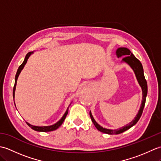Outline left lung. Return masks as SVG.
I'll return each instance as SVG.
<instances>
[{
  "label": "left lung",
  "instance_id": "1",
  "mask_svg": "<svg viewBox=\"0 0 161 161\" xmlns=\"http://www.w3.org/2000/svg\"><path fill=\"white\" fill-rule=\"evenodd\" d=\"M115 54H116V56L118 57H124L122 60V62H125L126 64H127L129 66L132 68L133 72H134L136 79H137L138 80V82L142 88V99L141 108L139 109L138 114L136 115V117H135V118L133 119L131 122H129V124L126 125L125 126H122V127L117 129H108L102 127V126H100L96 121L95 120L93 115H92L91 112L90 111V116H91V120L93 122L94 125L95 126V127L97 128L98 131L104 133H107V134H119V133H121L122 132L126 131V130H128L129 129L132 127L133 125H135L139 120V119L141 117L143 108H144L145 104L146 97H147V81L145 78L144 70H143L142 65L141 63V61H140L137 58L133 55L131 51H130L128 48H126V47H119V48H118L117 50H116Z\"/></svg>",
  "mask_w": 161,
  "mask_h": 161
}]
</instances>
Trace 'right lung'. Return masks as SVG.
Masks as SVG:
<instances>
[{
	"label": "right lung",
	"mask_w": 161,
	"mask_h": 161,
	"mask_svg": "<svg viewBox=\"0 0 161 161\" xmlns=\"http://www.w3.org/2000/svg\"><path fill=\"white\" fill-rule=\"evenodd\" d=\"M34 52H30L28 54H26V56L25 57V59H24L23 62L22 63V64L20 65V66L19 67L18 70H17L16 72V76H15V83H14V88H13V97L14 99V95H15V90H16V82H17V80H18V77L19 76V74L20 73V72L23 69L24 66H25V65L26 64L27 61H28V59H29V57H30L32 54H33ZM70 106V105H69ZM68 108L69 107H68L67 110L65 112L64 115L62 116V118H61L59 121L57 122H56L55 124H54L53 125H50V126H35V125H30V123L28 122H26L28 125L30 126V127H31L33 130H35V131H42V132H47V131H54V130H56L57 129H58L59 127V126L62 125V123L64 122L65 118H66V115L68 113Z\"/></svg>",
	"instance_id": "right-lung-1"
}]
</instances>
